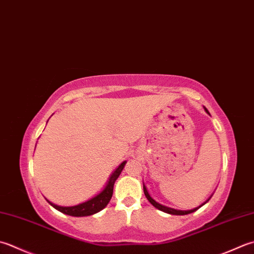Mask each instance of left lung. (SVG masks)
<instances>
[{"mask_svg":"<svg viewBox=\"0 0 254 254\" xmlns=\"http://www.w3.org/2000/svg\"><path fill=\"white\" fill-rule=\"evenodd\" d=\"M205 111L209 114V112H208V110L207 109L205 108ZM143 190H144V193H145V197L147 198V200L150 201L152 205L155 207V208H157L158 210H162V211H164V212H166V213H170V215H177V216H183V215H188V213H191V212H193V211H196L197 209H199V208L201 207V206H203L205 205L206 202H208V200L210 199L211 198V196L208 198V200H206L205 202L202 203V205H200L199 207H197V208H193V209H191V210H177V209H174V208H170V207H166V206H163V205H161V203H158L157 201H155L153 199V198L150 196V193H148V191H147V190H146V187H145V185H144L143 184Z\"/></svg>","mask_w":254,"mask_h":254,"instance_id":"obj_1","label":"left lung"}]
</instances>
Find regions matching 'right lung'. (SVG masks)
I'll list each match as a JSON object with an SVG mask.
<instances>
[{"label": "right lung", "mask_w": 254, "mask_h": 254, "mask_svg": "<svg viewBox=\"0 0 254 254\" xmlns=\"http://www.w3.org/2000/svg\"><path fill=\"white\" fill-rule=\"evenodd\" d=\"M126 164H127V162L124 161L123 163L120 164V165H119V167L112 173V175L110 176V178H109V182L107 183V186L104 187V190L100 193H98L97 196L91 198V199H89L82 203H79V205H76V206H71V207L57 206L49 200H47V199L46 200L49 202V205L55 208V209H57L58 211H61L63 213H66V215H68V216L84 217V216L94 215V213H97L100 210H102L103 208L108 205L109 201H110L112 193H113L114 183H116V181L118 180V177L120 176V174L124 168V166H126Z\"/></svg>", "instance_id": "add662e5"}]
</instances>
